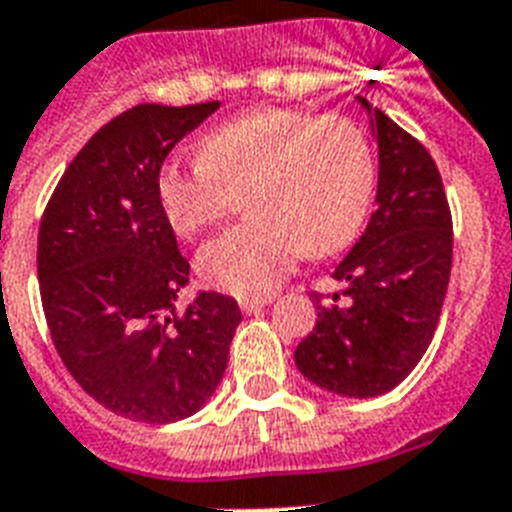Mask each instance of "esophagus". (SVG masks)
Wrapping results in <instances>:
<instances>
[{"label":"esophagus","instance_id":"1","mask_svg":"<svg viewBox=\"0 0 512 512\" xmlns=\"http://www.w3.org/2000/svg\"><path fill=\"white\" fill-rule=\"evenodd\" d=\"M270 302V297H260V299H242V313L244 315H257L263 310L265 305Z\"/></svg>","mask_w":512,"mask_h":512}]
</instances>
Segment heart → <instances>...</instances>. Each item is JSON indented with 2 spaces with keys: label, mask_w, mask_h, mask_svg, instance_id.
<instances>
[{
  "label": "heart",
  "mask_w": 512,
  "mask_h": 512,
  "mask_svg": "<svg viewBox=\"0 0 512 512\" xmlns=\"http://www.w3.org/2000/svg\"><path fill=\"white\" fill-rule=\"evenodd\" d=\"M247 191L244 226L199 249L205 284L236 297H268L297 257L334 255L360 234L376 155L342 115L257 105L210 128L197 162H165L157 202L178 236L215 226Z\"/></svg>",
  "instance_id": "obj_1"
}]
</instances>
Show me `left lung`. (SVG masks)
<instances>
[{
    "mask_svg": "<svg viewBox=\"0 0 512 512\" xmlns=\"http://www.w3.org/2000/svg\"><path fill=\"white\" fill-rule=\"evenodd\" d=\"M378 144L376 213L334 268L342 294H313L318 321L299 342V373L339 397H378L434 339L452 268V215L436 162L365 97Z\"/></svg>",
    "mask_w": 512,
    "mask_h": 512,
    "instance_id": "left-lung-1",
    "label": "left lung"
}]
</instances>
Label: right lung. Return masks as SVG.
<instances>
[{"label":"right lung","mask_w":512,"mask_h":512,"mask_svg":"<svg viewBox=\"0 0 512 512\" xmlns=\"http://www.w3.org/2000/svg\"><path fill=\"white\" fill-rule=\"evenodd\" d=\"M220 102L136 105L91 136L39 228V286L57 355L83 392L141 423L205 405L226 373L242 310L199 292L176 313L189 263L157 202L170 149Z\"/></svg>","instance_id":"obj_1"}]
</instances>
